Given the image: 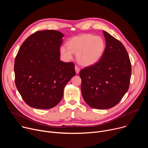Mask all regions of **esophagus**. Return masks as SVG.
Returning a JSON list of instances; mask_svg holds the SVG:
<instances>
[{"label": "esophagus", "instance_id": "1", "mask_svg": "<svg viewBox=\"0 0 148 148\" xmlns=\"http://www.w3.org/2000/svg\"><path fill=\"white\" fill-rule=\"evenodd\" d=\"M75 70L76 73L78 74L79 73V71H80V68L78 66H75Z\"/></svg>", "mask_w": 148, "mask_h": 148}]
</instances>
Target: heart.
<instances>
[{
    "instance_id": "obj_1",
    "label": "heart",
    "mask_w": 148,
    "mask_h": 148,
    "mask_svg": "<svg viewBox=\"0 0 148 148\" xmlns=\"http://www.w3.org/2000/svg\"><path fill=\"white\" fill-rule=\"evenodd\" d=\"M105 49L103 39L100 36L91 34H83L71 38L67 43V47L60 49L62 56L66 60L73 57V53L77 54V59L80 64L90 66L97 63L102 57Z\"/></svg>"
}]
</instances>
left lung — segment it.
Instances as JSON below:
<instances>
[{"instance_id": "8db88e82", "label": "left lung", "mask_w": 148, "mask_h": 148, "mask_svg": "<svg viewBox=\"0 0 148 148\" xmlns=\"http://www.w3.org/2000/svg\"><path fill=\"white\" fill-rule=\"evenodd\" d=\"M106 42L104 53L95 64L82 69L81 93L91 107H114L129 89L131 64L128 52L120 41L103 31Z\"/></svg>"}]
</instances>
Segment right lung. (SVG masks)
Wrapping results in <instances>:
<instances>
[{
  "instance_id": "right-lung-1",
  "label": "right lung",
  "mask_w": 148,
  "mask_h": 148,
  "mask_svg": "<svg viewBox=\"0 0 148 148\" xmlns=\"http://www.w3.org/2000/svg\"><path fill=\"white\" fill-rule=\"evenodd\" d=\"M63 36L53 30L36 32L26 39L16 56V86L31 107L50 109L56 106L65 86L75 75L74 62L60 58Z\"/></svg>"
}]
</instances>
